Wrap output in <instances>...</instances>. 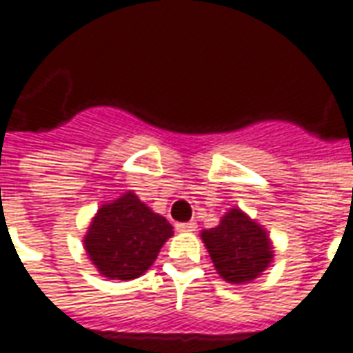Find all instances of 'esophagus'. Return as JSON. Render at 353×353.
<instances>
[{
	"instance_id": "obj_1",
	"label": "esophagus",
	"mask_w": 353,
	"mask_h": 353,
	"mask_svg": "<svg viewBox=\"0 0 353 353\" xmlns=\"http://www.w3.org/2000/svg\"><path fill=\"white\" fill-rule=\"evenodd\" d=\"M195 228H197V225L193 221H189V223H177L176 225V230H179V232H193Z\"/></svg>"
}]
</instances>
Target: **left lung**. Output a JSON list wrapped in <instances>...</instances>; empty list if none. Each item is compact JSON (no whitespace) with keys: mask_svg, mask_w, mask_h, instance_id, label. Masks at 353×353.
I'll return each instance as SVG.
<instances>
[{"mask_svg":"<svg viewBox=\"0 0 353 353\" xmlns=\"http://www.w3.org/2000/svg\"><path fill=\"white\" fill-rule=\"evenodd\" d=\"M214 270L228 283H248L272 263L274 250L265 230L240 209L226 213L221 225L203 230Z\"/></svg>","mask_w":353,"mask_h":353,"instance_id":"left-lung-1","label":"left lung"}]
</instances>
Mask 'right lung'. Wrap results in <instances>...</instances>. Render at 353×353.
<instances>
[{
	"label": "right lung",
	"mask_w": 353,
	"mask_h": 353,
	"mask_svg": "<svg viewBox=\"0 0 353 353\" xmlns=\"http://www.w3.org/2000/svg\"><path fill=\"white\" fill-rule=\"evenodd\" d=\"M174 234L164 216L152 213L134 193L103 205L85 234V252L109 279H134L156 260Z\"/></svg>",
	"instance_id": "obj_1"
}]
</instances>
